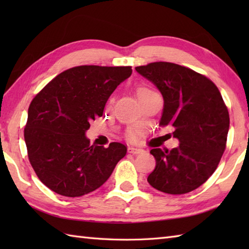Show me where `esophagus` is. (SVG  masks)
Returning <instances> with one entry per match:
<instances>
[{"label": "esophagus", "mask_w": 249, "mask_h": 249, "mask_svg": "<svg viewBox=\"0 0 249 249\" xmlns=\"http://www.w3.org/2000/svg\"><path fill=\"white\" fill-rule=\"evenodd\" d=\"M127 150H128L129 153H131V154H140V153L143 152V150L140 149V147H136V146H133V145L128 146Z\"/></svg>", "instance_id": "esophagus-1"}]
</instances>
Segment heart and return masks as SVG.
I'll use <instances>...</instances> for the list:
<instances>
[{"instance_id": "heart-1", "label": "heart", "mask_w": 249, "mask_h": 249, "mask_svg": "<svg viewBox=\"0 0 249 249\" xmlns=\"http://www.w3.org/2000/svg\"><path fill=\"white\" fill-rule=\"evenodd\" d=\"M150 91H152V89H150L149 88H146V87L141 86V87L138 88V89H137V94H142V93H146V92H150ZM137 135H138V130H137L136 128H133V129H130L128 131V137H129V139H131V140L136 139Z\"/></svg>"}]
</instances>
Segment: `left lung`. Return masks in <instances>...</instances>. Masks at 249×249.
<instances>
[{
	"label": "left lung",
	"mask_w": 249,
	"mask_h": 249,
	"mask_svg": "<svg viewBox=\"0 0 249 249\" xmlns=\"http://www.w3.org/2000/svg\"><path fill=\"white\" fill-rule=\"evenodd\" d=\"M136 71L160 89V126L172 127L179 142L170 151L151 150L156 167L147 182L170 195L193 192L214 173L226 149L230 119L219 89L209 78L174 63H150Z\"/></svg>",
	"instance_id": "1"
}]
</instances>
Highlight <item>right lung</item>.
I'll return each instance as SVG.
<instances>
[{"instance_id":"1","label":"right lung","mask_w":249,"mask_h":249,"mask_svg":"<svg viewBox=\"0 0 249 249\" xmlns=\"http://www.w3.org/2000/svg\"><path fill=\"white\" fill-rule=\"evenodd\" d=\"M131 72L130 66L72 67L32 100L24 141L35 173L52 192L71 198L94 192L126 155L127 147L119 142L107 149L91 145L86 133Z\"/></svg>"}]
</instances>
